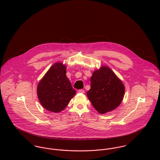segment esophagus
Here are the masks:
<instances>
[{
  "label": "esophagus",
  "instance_id": "esophagus-1",
  "mask_svg": "<svg viewBox=\"0 0 160 160\" xmlns=\"http://www.w3.org/2000/svg\"><path fill=\"white\" fill-rule=\"evenodd\" d=\"M78 92H79V93H84L85 91H84V90H83V89H80V90L78 91Z\"/></svg>",
  "mask_w": 160,
  "mask_h": 160
}]
</instances>
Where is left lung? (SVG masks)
Masks as SVG:
<instances>
[{
    "mask_svg": "<svg viewBox=\"0 0 160 160\" xmlns=\"http://www.w3.org/2000/svg\"><path fill=\"white\" fill-rule=\"evenodd\" d=\"M124 92L123 83L114 72L107 66H102L93 72L87 95L95 109L105 114L119 107Z\"/></svg>",
    "mask_w": 160,
    "mask_h": 160,
    "instance_id": "8db88e82",
    "label": "left lung"
}]
</instances>
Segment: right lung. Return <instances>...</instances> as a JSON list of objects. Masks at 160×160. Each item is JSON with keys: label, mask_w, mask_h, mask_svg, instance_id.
<instances>
[{"label": "right lung", "mask_w": 160, "mask_h": 160, "mask_svg": "<svg viewBox=\"0 0 160 160\" xmlns=\"http://www.w3.org/2000/svg\"><path fill=\"white\" fill-rule=\"evenodd\" d=\"M66 65L62 62L55 63L38 85L39 100L49 112H62L76 92L66 75Z\"/></svg>", "instance_id": "add662e5"}]
</instances>
